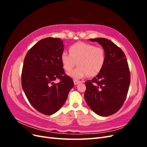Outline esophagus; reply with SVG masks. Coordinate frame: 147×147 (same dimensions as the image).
I'll return each instance as SVG.
<instances>
[{"instance_id":"esophagus-1","label":"esophagus","mask_w":147,"mask_h":147,"mask_svg":"<svg viewBox=\"0 0 147 147\" xmlns=\"http://www.w3.org/2000/svg\"><path fill=\"white\" fill-rule=\"evenodd\" d=\"M74 83L75 85H77V84H79L80 83V82L78 81V80H75L74 81Z\"/></svg>"}]
</instances>
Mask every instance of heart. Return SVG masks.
<instances>
[{
	"mask_svg": "<svg viewBox=\"0 0 147 147\" xmlns=\"http://www.w3.org/2000/svg\"><path fill=\"white\" fill-rule=\"evenodd\" d=\"M61 60L64 69L68 72L77 64L78 66L70 72L69 75L74 79H80L86 75L94 77L98 74L105 64V53L101 47L78 42L69 47V53H62Z\"/></svg>",
	"mask_w": 147,
	"mask_h": 147,
	"instance_id": "obj_1",
	"label": "heart"
}]
</instances>
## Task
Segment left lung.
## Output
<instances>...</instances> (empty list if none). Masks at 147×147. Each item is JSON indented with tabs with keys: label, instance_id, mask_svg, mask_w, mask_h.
<instances>
[{
	"label": "left lung",
	"instance_id": "8db88e82",
	"mask_svg": "<svg viewBox=\"0 0 147 147\" xmlns=\"http://www.w3.org/2000/svg\"><path fill=\"white\" fill-rule=\"evenodd\" d=\"M89 40L102 47L105 61L96 77L85 82L84 97L94 113L108 117L117 112L126 98L131 82L129 69L124 53L112 41L104 38Z\"/></svg>",
	"mask_w": 147,
	"mask_h": 147
}]
</instances>
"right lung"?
I'll list each match as a JSON object with an SVG mask.
<instances>
[{"label": "right lung", "instance_id": "right-lung-1", "mask_svg": "<svg viewBox=\"0 0 147 147\" xmlns=\"http://www.w3.org/2000/svg\"><path fill=\"white\" fill-rule=\"evenodd\" d=\"M63 51L61 38L48 37L35 44L24 58L22 88L30 104L44 115L57 112L74 86L72 79L64 73L61 60ZM56 79L60 82L56 84Z\"/></svg>", "mask_w": 147, "mask_h": 147}]
</instances>
